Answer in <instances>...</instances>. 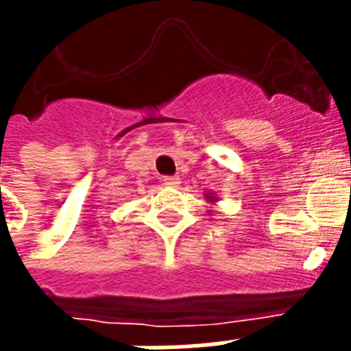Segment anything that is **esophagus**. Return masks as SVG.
<instances>
[{"mask_svg": "<svg viewBox=\"0 0 351 351\" xmlns=\"http://www.w3.org/2000/svg\"><path fill=\"white\" fill-rule=\"evenodd\" d=\"M164 184L169 187H178V184H180V178H178V176H165Z\"/></svg>", "mask_w": 351, "mask_h": 351, "instance_id": "obj_1", "label": "esophagus"}]
</instances>
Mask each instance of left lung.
I'll return each mask as SVG.
<instances>
[{"label": "left lung", "instance_id": "1", "mask_svg": "<svg viewBox=\"0 0 351 351\" xmlns=\"http://www.w3.org/2000/svg\"><path fill=\"white\" fill-rule=\"evenodd\" d=\"M206 202H209V204H215V202H219V198H217V195H215V193H206Z\"/></svg>", "mask_w": 351, "mask_h": 351}]
</instances>
